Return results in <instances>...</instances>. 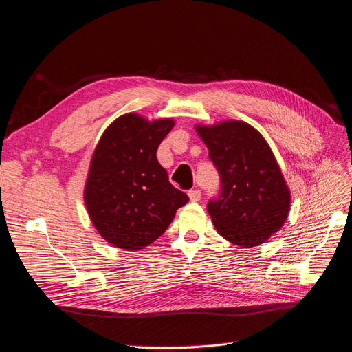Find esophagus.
Returning <instances> with one entry per match:
<instances>
[{
  "instance_id": "34e87169",
  "label": "esophagus",
  "mask_w": 352,
  "mask_h": 352,
  "mask_svg": "<svg viewBox=\"0 0 352 352\" xmlns=\"http://www.w3.org/2000/svg\"><path fill=\"white\" fill-rule=\"evenodd\" d=\"M189 199L190 201H199L201 199V192L200 190H189Z\"/></svg>"
}]
</instances>
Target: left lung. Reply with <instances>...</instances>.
<instances>
[{
    "label": "left lung",
    "mask_w": 352,
    "mask_h": 352,
    "mask_svg": "<svg viewBox=\"0 0 352 352\" xmlns=\"http://www.w3.org/2000/svg\"><path fill=\"white\" fill-rule=\"evenodd\" d=\"M197 132L220 176V189L208 212L220 236L241 247L264 243L290 210L281 170L264 138L244 122H224Z\"/></svg>",
    "instance_id": "left-lung-1"
}]
</instances>
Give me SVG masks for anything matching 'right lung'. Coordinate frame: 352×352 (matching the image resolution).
<instances>
[{
    "label": "right lung",
    "instance_id": "obj_1",
    "mask_svg": "<svg viewBox=\"0 0 352 352\" xmlns=\"http://www.w3.org/2000/svg\"><path fill=\"white\" fill-rule=\"evenodd\" d=\"M173 125L172 119L149 123L135 113L123 115L95 149L85 204L98 233L120 249L139 250L153 243L189 201L156 157Z\"/></svg>",
    "mask_w": 352,
    "mask_h": 352
}]
</instances>
